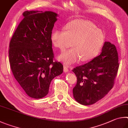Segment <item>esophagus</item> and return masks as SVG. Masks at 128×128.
<instances>
[{
	"instance_id": "1",
	"label": "esophagus",
	"mask_w": 128,
	"mask_h": 128,
	"mask_svg": "<svg viewBox=\"0 0 128 128\" xmlns=\"http://www.w3.org/2000/svg\"><path fill=\"white\" fill-rule=\"evenodd\" d=\"M68 71H69V70H68V67L64 66V72H68Z\"/></svg>"
}]
</instances>
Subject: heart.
<instances>
[{"label":"heart","instance_id":"heart-1","mask_svg":"<svg viewBox=\"0 0 128 128\" xmlns=\"http://www.w3.org/2000/svg\"><path fill=\"white\" fill-rule=\"evenodd\" d=\"M51 40L54 46L62 51L71 46L72 42L73 48L58 57L60 61L69 65L80 60L88 61L96 57L104 44L105 35L93 22L78 19L68 22L65 30L54 31Z\"/></svg>","mask_w":128,"mask_h":128}]
</instances>
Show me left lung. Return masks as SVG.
<instances>
[{
  "instance_id": "obj_1",
  "label": "left lung",
  "mask_w": 128,
  "mask_h": 128,
  "mask_svg": "<svg viewBox=\"0 0 128 128\" xmlns=\"http://www.w3.org/2000/svg\"><path fill=\"white\" fill-rule=\"evenodd\" d=\"M115 45L106 42L100 54L72 70L77 77L73 96L82 105L94 104L112 88L119 63Z\"/></svg>"
}]
</instances>
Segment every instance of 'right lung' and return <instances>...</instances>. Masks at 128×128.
<instances>
[{
    "instance_id": "1",
    "label": "right lung",
    "mask_w": 128,
    "mask_h": 128,
    "mask_svg": "<svg viewBox=\"0 0 128 128\" xmlns=\"http://www.w3.org/2000/svg\"><path fill=\"white\" fill-rule=\"evenodd\" d=\"M23 16L10 41L9 60L22 89L29 97L40 99L48 94L51 81L64 70L62 64L53 61L51 40L58 15L27 10Z\"/></svg>"
}]
</instances>
